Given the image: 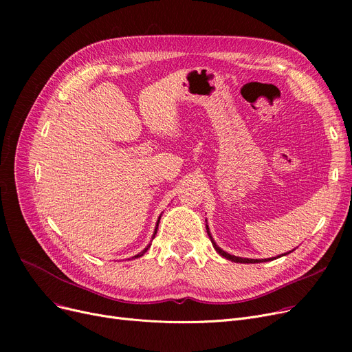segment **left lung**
I'll use <instances>...</instances> for the list:
<instances>
[{
	"label": "left lung",
	"instance_id": "left-lung-1",
	"mask_svg": "<svg viewBox=\"0 0 352 352\" xmlns=\"http://www.w3.org/2000/svg\"><path fill=\"white\" fill-rule=\"evenodd\" d=\"M207 232H208V235H210V238H211V243H212L215 251H217L219 255H223L224 258H227V260H230V261L243 263V264H254V263H265V261H271V260H272V258H271V260H270V258H267V260H250V258H241V256L231 255V254H228V252L221 250V248L214 243V239H212V236H211V234H210V231H208V226H207ZM289 252H291V251H289ZM287 254H288V252H287ZM287 254H283V255H287ZM280 256H281V255H280Z\"/></svg>",
	"mask_w": 352,
	"mask_h": 352
}]
</instances>
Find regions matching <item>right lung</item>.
<instances>
[{"label":"right lung","mask_w":352,"mask_h":352,"mask_svg":"<svg viewBox=\"0 0 352 352\" xmlns=\"http://www.w3.org/2000/svg\"><path fill=\"white\" fill-rule=\"evenodd\" d=\"M158 223H160V218H158ZM158 223H157V227H155V232H154V236H155V234H157V230H158ZM154 236H153V238H154ZM148 248H150V247H146V248H145V250H144V251H142V252H140V254H138V255H135V256H134V258H138V256H142V255H144V254H145V252H146V251H148Z\"/></svg>","instance_id":"1"}]
</instances>
